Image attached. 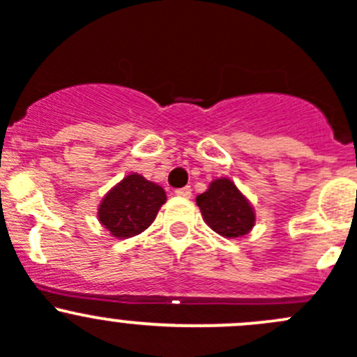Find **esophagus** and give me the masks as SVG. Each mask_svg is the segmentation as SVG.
<instances>
[{"label": "esophagus", "instance_id": "34e87169", "mask_svg": "<svg viewBox=\"0 0 357 357\" xmlns=\"http://www.w3.org/2000/svg\"><path fill=\"white\" fill-rule=\"evenodd\" d=\"M176 195L183 197V199H190V197H192V188H190V186H185V188H178V190H176Z\"/></svg>", "mask_w": 357, "mask_h": 357}]
</instances>
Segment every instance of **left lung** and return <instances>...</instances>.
Instances as JSON below:
<instances>
[{
  "label": "left lung",
  "mask_w": 357,
  "mask_h": 357,
  "mask_svg": "<svg viewBox=\"0 0 357 357\" xmlns=\"http://www.w3.org/2000/svg\"><path fill=\"white\" fill-rule=\"evenodd\" d=\"M204 221L225 238H240L255 225V214L243 193L228 178L214 179L207 192L197 197Z\"/></svg>",
  "instance_id": "8db88e82"
}]
</instances>
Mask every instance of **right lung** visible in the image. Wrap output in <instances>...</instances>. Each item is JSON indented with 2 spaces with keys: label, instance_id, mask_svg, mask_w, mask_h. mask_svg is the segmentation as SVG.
I'll return each mask as SVG.
<instances>
[{
  "label": "right lung",
  "instance_id": "add662e5",
  "mask_svg": "<svg viewBox=\"0 0 357 357\" xmlns=\"http://www.w3.org/2000/svg\"><path fill=\"white\" fill-rule=\"evenodd\" d=\"M165 200L162 186L132 172L103 197L98 219L115 238H129L152 225Z\"/></svg>",
  "mask_w": 357,
  "mask_h": 357
}]
</instances>
